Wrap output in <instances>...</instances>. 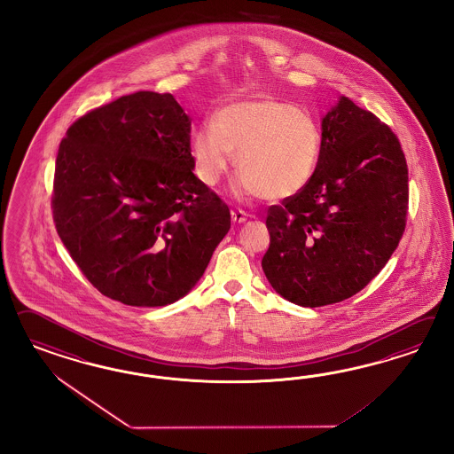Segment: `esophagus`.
Instances as JSON below:
<instances>
[{"label":"esophagus","mask_w":454,"mask_h":454,"mask_svg":"<svg viewBox=\"0 0 454 454\" xmlns=\"http://www.w3.org/2000/svg\"><path fill=\"white\" fill-rule=\"evenodd\" d=\"M247 213H245L243 209H233L231 211V220H233V223H245V221L247 220Z\"/></svg>","instance_id":"obj_1"}]
</instances>
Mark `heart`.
I'll use <instances>...</instances> for the list:
<instances>
[{
	"instance_id": "heart-1",
	"label": "heart",
	"mask_w": 454,
	"mask_h": 454,
	"mask_svg": "<svg viewBox=\"0 0 454 454\" xmlns=\"http://www.w3.org/2000/svg\"><path fill=\"white\" fill-rule=\"evenodd\" d=\"M321 137L311 116L275 98H254L223 106L213 124L192 139L198 178L215 186L231 169L243 171L238 192L285 200L302 192L317 171Z\"/></svg>"
}]
</instances>
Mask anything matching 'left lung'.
Masks as SVG:
<instances>
[{
  "label": "left lung",
  "instance_id": "8db88e82",
  "mask_svg": "<svg viewBox=\"0 0 454 454\" xmlns=\"http://www.w3.org/2000/svg\"><path fill=\"white\" fill-rule=\"evenodd\" d=\"M408 192L396 135L372 111L340 98L321 121L313 178L268 209L262 266L276 293L306 308L356 294L398 247Z\"/></svg>",
  "mask_w": 454,
  "mask_h": 454
}]
</instances>
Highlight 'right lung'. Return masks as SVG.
<instances>
[{
	"label": "right lung",
	"mask_w": 454,
	"mask_h": 454,
	"mask_svg": "<svg viewBox=\"0 0 454 454\" xmlns=\"http://www.w3.org/2000/svg\"><path fill=\"white\" fill-rule=\"evenodd\" d=\"M190 133L173 95L137 91L82 114L59 143L56 231L111 300L178 301L230 231V209L192 173Z\"/></svg>",
	"instance_id": "right-lung-1"
}]
</instances>
